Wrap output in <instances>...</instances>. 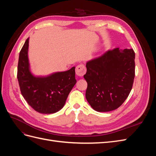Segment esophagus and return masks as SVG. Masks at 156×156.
Instances as JSON below:
<instances>
[{"label":"esophagus","instance_id":"34e87169","mask_svg":"<svg viewBox=\"0 0 156 156\" xmlns=\"http://www.w3.org/2000/svg\"><path fill=\"white\" fill-rule=\"evenodd\" d=\"M87 69L82 64L78 65L75 69V73L79 77H83V75L86 73Z\"/></svg>","mask_w":156,"mask_h":156}]
</instances>
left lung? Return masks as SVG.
<instances>
[{"mask_svg":"<svg viewBox=\"0 0 156 156\" xmlns=\"http://www.w3.org/2000/svg\"><path fill=\"white\" fill-rule=\"evenodd\" d=\"M135 56L132 49L116 48L87 62L86 98L93 109L111 111L125 101L134 81Z\"/></svg>","mask_w":156,"mask_h":156,"instance_id":"8db88e82","label":"left lung"}]
</instances>
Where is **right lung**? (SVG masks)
Listing matches in <instances>:
<instances>
[{
	"label": "right lung",
	"mask_w": 156,
	"mask_h": 156,
	"mask_svg": "<svg viewBox=\"0 0 156 156\" xmlns=\"http://www.w3.org/2000/svg\"><path fill=\"white\" fill-rule=\"evenodd\" d=\"M29 37L20 53L17 79L23 98L32 108L42 114L60 111L76 84L75 67L48 76H35L31 72L28 56Z\"/></svg>",
	"instance_id": "obj_1"
}]
</instances>
